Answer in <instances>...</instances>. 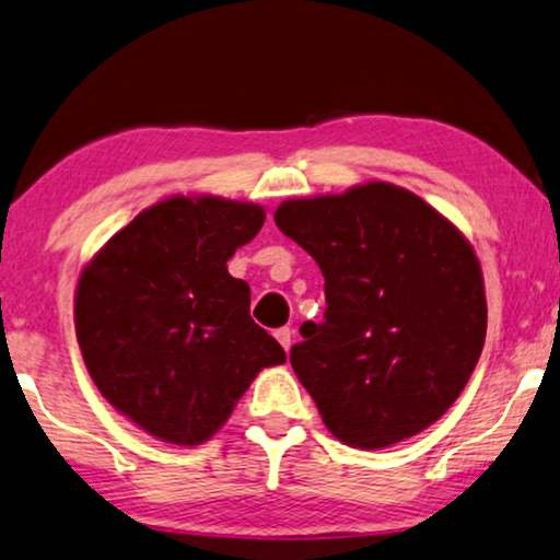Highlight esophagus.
<instances>
[{
	"instance_id": "1",
	"label": "esophagus",
	"mask_w": 560,
	"mask_h": 560,
	"mask_svg": "<svg viewBox=\"0 0 560 560\" xmlns=\"http://www.w3.org/2000/svg\"><path fill=\"white\" fill-rule=\"evenodd\" d=\"M273 335H276V340L281 342V348H284V350L292 348V338H294L292 327H279V330H276Z\"/></svg>"
}]
</instances>
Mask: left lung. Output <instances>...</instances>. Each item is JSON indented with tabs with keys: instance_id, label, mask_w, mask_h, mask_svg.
<instances>
[{
	"instance_id": "8db88e82",
	"label": "left lung",
	"mask_w": 560,
	"mask_h": 560,
	"mask_svg": "<svg viewBox=\"0 0 560 560\" xmlns=\"http://www.w3.org/2000/svg\"><path fill=\"white\" fill-rule=\"evenodd\" d=\"M325 276V319L289 353L327 430L376 451L448 412L487 338L479 258L401 186L289 199L273 214Z\"/></svg>"
}]
</instances>
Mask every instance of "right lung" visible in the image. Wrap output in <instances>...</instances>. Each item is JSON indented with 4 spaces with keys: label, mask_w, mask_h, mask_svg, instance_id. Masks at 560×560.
I'll return each instance as SVG.
<instances>
[{
    "label": "right lung",
    "mask_w": 560,
    "mask_h": 560,
    "mask_svg": "<svg viewBox=\"0 0 560 560\" xmlns=\"http://www.w3.org/2000/svg\"><path fill=\"white\" fill-rule=\"evenodd\" d=\"M264 220L258 205L171 197L81 271L73 317L89 376L159 441H210L258 371L287 361L250 319L248 284L228 273Z\"/></svg>",
    "instance_id": "obj_1"
}]
</instances>
